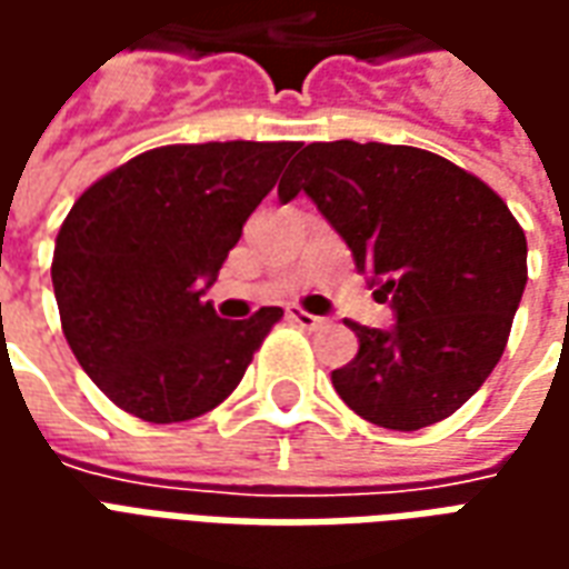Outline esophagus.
<instances>
[{
    "mask_svg": "<svg viewBox=\"0 0 569 569\" xmlns=\"http://www.w3.org/2000/svg\"><path fill=\"white\" fill-rule=\"evenodd\" d=\"M289 320L298 322L301 329H322V326H329L326 317H317V313H308V310H301V308L289 310Z\"/></svg>",
    "mask_w": 569,
    "mask_h": 569,
    "instance_id": "1",
    "label": "esophagus"
}]
</instances>
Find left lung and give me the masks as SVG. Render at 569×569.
<instances>
[{"instance_id": "obj_1", "label": "left lung", "mask_w": 569, "mask_h": 569, "mask_svg": "<svg viewBox=\"0 0 569 569\" xmlns=\"http://www.w3.org/2000/svg\"><path fill=\"white\" fill-rule=\"evenodd\" d=\"M345 237L393 329L350 322L359 353L338 396L383 429L451 418L500 362L527 283V240L506 200L441 154L387 142H310L280 179Z\"/></svg>"}]
</instances>
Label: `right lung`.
Here are the masks:
<instances>
[{"instance_id": "1", "label": "right lung", "mask_w": 569, "mask_h": 569, "mask_svg": "<svg viewBox=\"0 0 569 569\" xmlns=\"http://www.w3.org/2000/svg\"><path fill=\"white\" fill-rule=\"evenodd\" d=\"M296 149L161 146L72 203L51 261L60 326L88 378L128 415L179 423L212 411L283 317L261 308L222 320L203 292Z\"/></svg>"}]
</instances>
